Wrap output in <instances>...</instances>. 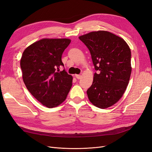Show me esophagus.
Segmentation results:
<instances>
[{"label": "esophagus", "instance_id": "34e87169", "mask_svg": "<svg viewBox=\"0 0 152 152\" xmlns=\"http://www.w3.org/2000/svg\"><path fill=\"white\" fill-rule=\"evenodd\" d=\"M75 77L77 78V79H80L81 77H82V75H75Z\"/></svg>", "mask_w": 152, "mask_h": 152}]
</instances>
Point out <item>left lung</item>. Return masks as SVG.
Listing matches in <instances>:
<instances>
[{
    "mask_svg": "<svg viewBox=\"0 0 152 152\" xmlns=\"http://www.w3.org/2000/svg\"><path fill=\"white\" fill-rule=\"evenodd\" d=\"M89 49L95 70L87 91L90 102L99 108L115 104L125 92L132 70L131 49L122 38L99 30L80 36Z\"/></svg>",
    "mask_w": 152,
    "mask_h": 152,
    "instance_id": "left-lung-1",
    "label": "left lung"
}]
</instances>
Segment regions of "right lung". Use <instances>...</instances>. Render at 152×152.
<instances>
[{
  "instance_id": "right-lung-1",
  "label": "right lung",
  "mask_w": 152,
  "mask_h": 152,
  "mask_svg": "<svg viewBox=\"0 0 152 152\" xmlns=\"http://www.w3.org/2000/svg\"><path fill=\"white\" fill-rule=\"evenodd\" d=\"M68 39H42L31 44L20 60L23 80L34 97L48 108L61 104L72 86L73 77L59 68Z\"/></svg>"
}]
</instances>
